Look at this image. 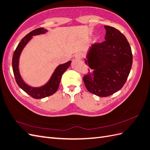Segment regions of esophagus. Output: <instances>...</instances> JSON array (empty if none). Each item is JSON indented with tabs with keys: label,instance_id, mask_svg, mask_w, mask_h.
Listing matches in <instances>:
<instances>
[{
	"label": "esophagus",
	"instance_id": "obj_1",
	"mask_svg": "<svg viewBox=\"0 0 150 150\" xmlns=\"http://www.w3.org/2000/svg\"><path fill=\"white\" fill-rule=\"evenodd\" d=\"M82 58V53L79 52L76 54L75 55V58L76 59H81Z\"/></svg>",
	"mask_w": 150,
	"mask_h": 150
}]
</instances>
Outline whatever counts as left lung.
<instances>
[{"label":"left lung","mask_w":150,"mask_h":150,"mask_svg":"<svg viewBox=\"0 0 150 150\" xmlns=\"http://www.w3.org/2000/svg\"><path fill=\"white\" fill-rule=\"evenodd\" d=\"M105 40L93 44L85 62L93 70L83 76L88 91L99 97H108L119 91L126 83L132 63L130 45L115 28L105 25Z\"/></svg>","instance_id":"8db88e82"}]
</instances>
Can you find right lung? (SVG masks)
<instances>
[{
	"label": "right lung",
	"instance_id": "right-lung-1",
	"mask_svg": "<svg viewBox=\"0 0 150 150\" xmlns=\"http://www.w3.org/2000/svg\"><path fill=\"white\" fill-rule=\"evenodd\" d=\"M46 32H48V30L45 29L43 28H40L33 30L31 32L28 33L26 36L23 38L22 40L17 46L13 54V57H12V69H13L14 75L17 83L19 85V87L21 88H22L25 92H26L34 99H42V98H45L46 97H48L53 95V93L57 92L59 83H60L62 75L68 69V68L70 67L71 62V61H69L65 63L58 65L56 68V69L54 70L48 82L41 87H31L24 82V81L20 75L19 69L20 55L25 45L32 39L33 36L42 35V34H45Z\"/></svg>",
	"mask_w": 150,
	"mask_h": 150
}]
</instances>
